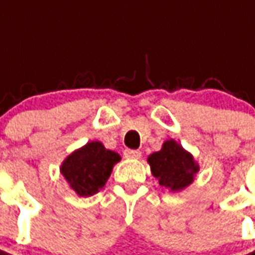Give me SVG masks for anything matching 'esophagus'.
<instances>
[{
    "instance_id": "esophagus-1",
    "label": "esophagus",
    "mask_w": 255,
    "mask_h": 255,
    "mask_svg": "<svg viewBox=\"0 0 255 255\" xmlns=\"http://www.w3.org/2000/svg\"><path fill=\"white\" fill-rule=\"evenodd\" d=\"M124 157L126 158H139L140 157V151L139 150L126 149L124 150Z\"/></svg>"
}]
</instances>
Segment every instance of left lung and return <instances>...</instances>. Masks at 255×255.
I'll use <instances>...</instances> for the list:
<instances>
[{
	"mask_svg": "<svg viewBox=\"0 0 255 255\" xmlns=\"http://www.w3.org/2000/svg\"><path fill=\"white\" fill-rule=\"evenodd\" d=\"M151 175L172 192H179L188 187L199 172V165L190 151L177 143L175 139H168L162 143L160 151L147 157Z\"/></svg>",
	"mask_w": 255,
	"mask_h": 255,
	"instance_id": "obj_1",
	"label": "left lung"
}]
</instances>
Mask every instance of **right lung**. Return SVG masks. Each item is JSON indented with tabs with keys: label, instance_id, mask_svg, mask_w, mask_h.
Masks as SVG:
<instances>
[{
	"label": "right lung",
	"instance_id": "add662e5",
	"mask_svg": "<svg viewBox=\"0 0 255 255\" xmlns=\"http://www.w3.org/2000/svg\"><path fill=\"white\" fill-rule=\"evenodd\" d=\"M120 160L119 153L108 150L98 140H93L68 155L60 166V172L76 195L87 198L104 188L113 166Z\"/></svg>",
	"mask_w": 255,
	"mask_h": 255
}]
</instances>
